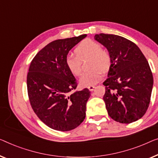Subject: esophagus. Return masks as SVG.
Here are the masks:
<instances>
[{"label":"esophagus","instance_id":"34e87169","mask_svg":"<svg viewBox=\"0 0 158 158\" xmlns=\"http://www.w3.org/2000/svg\"><path fill=\"white\" fill-rule=\"evenodd\" d=\"M94 88H95V86H93V85H91V86H88L89 90L90 91H92L94 90Z\"/></svg>","mask_w":158,"mask_h":158}]
</instances>
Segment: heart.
<instances>
[{
	"mask_svg": "<svg viewBox=\"0 0 158 158\" xmlns=\"http://www.w3.org/2000/svg\"><path fill=\"white\" fill-rule=\"evenodd\" d=\"M74 55H67L65 63L73 75L79 77L81 74V62L89 58L88 68L91 69L84 73L80 78L82 86H91L102 79V71L109 69L111 57L106 49H102L99 43L91 39L82 40L74 49Z\"/></svg>",
	"mask_w": 158,
	"mask_h": 158,
	"instance_id": "heart-1",
	"label": "heart"
}]
</instances>
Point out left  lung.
I'll list each match as a JSON object with an SVG mask.
<instances>
[{
    "label": "left lung",
    "mask_w": 158,
    "mask_h": 158,
    "mask_svg": "<svg viewBox=\"0 0 158 158\" xmlns=\"http://www.w3.org/2000/svg\"><path fill=\"white\" fill-rule=\"evenodd\" d=\"M94 39L107 48L111 64L103 96L109 116L131 123L144 116L149 106L153 77L145 56L136 44L119 35L100 33Z\"/></svg>",
    "instance_id": "8db88e82"
}]
</instances>
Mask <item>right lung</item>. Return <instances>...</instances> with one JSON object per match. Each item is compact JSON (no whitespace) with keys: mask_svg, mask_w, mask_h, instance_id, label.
<instances>
[{"mask_svg":"<svg viewBox=\"0 0 158 158\" xmlns=\"http://www.w3.org/2000/svg\"><path fill=\"white\" fill-rule=\"evenodd\" d=\"M86 37L56 40L42 48L30 63L27 88L32 109L50 128L68 131L79 126L85 118L88 89L72 93L77 86L65 63L70 49Z\"/></svg>","mask_w":158,"mask_h":158,"instance_id":"right-lung-1","label":"right lung"}]
</instances>
